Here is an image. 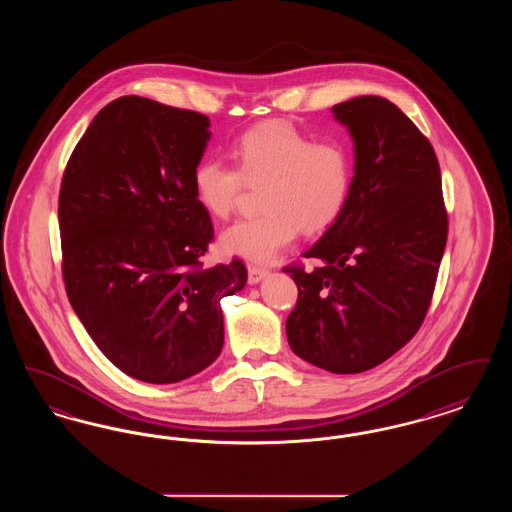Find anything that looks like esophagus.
<instances>
[{
    "instance_id": "34e87169",
    "label": "esophagus",
    "mask_w": 512,
    "mask_h": 512,
    "mask_svg": "<svg viewBox=\"0 0 512 512\" xmlns=\"http://www.w3.org/2000/svg\"><path fill=\"white\" fill-rule=\"evenodd\" d=\"M268 276V268L259 267V265H249L247 267V278H249V284H257V282H261L263 278H267Z\"/></svg>"
}]
</instances>
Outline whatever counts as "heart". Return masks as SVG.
<instances>
[{
	"label": "heart",
	"instance_id": "obj_1",
	"mask_svg": "<svg viewBox=\"0 0 512 512\" xmlns=\"http://www.w3.org/2000/svg\"><path fill=\"white\" fill-rule=\"evenodd\" d=\"M232 165L205 159L194 169V194L215 219H228L245 188H261V215L238 220L222 247L251 261H268L299 228H330L351 194L353 153L340 138L315 140L292 122L267 121L244 130L232 144Z\"/></svg>",
	"mask_w": 512,
	"mask_h": 512
}]
</instances>
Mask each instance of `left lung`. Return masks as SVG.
<instances>
[{"mask_svg": "<svg viewBox=\"0 0 512 512\" xmlns=\"http://www.w3.org/2000/svg\"><path fill=\"white\" fill-rule=\"evenodd\" d=\"M355 142L338 220L284 267L297 284L286 320L293 353L334 374L382 365L413 340L432 303L447 242L438 157L399 107L361 96L332 107Z\"/></svg>", "mask_w": 512, "mask_h": 512, "instance_id": "8db88e82", "label": "left lung"}]
</instances>
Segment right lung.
<instances>
[{
    "label": "right lung",
    "instance_id": "obj_1",
    "mask_svg": "<svg viewBox=\"0 0 512 512\" xmlns=\"http://www.w3.org/2000/svg\"><path fill=\"white\" fill-rule=\"evenodd\" d=\"M209 138L197 111L122 96L99 111L63 172L69 301L99 351L147 384H174L215 363L220 299L247 282L238 257L201 261L215 230L192 176Z\"/></svg>",
    "mask_w": 512,
    "mask_h": 512
}]
</instances>
